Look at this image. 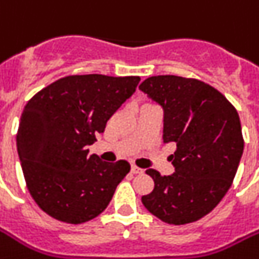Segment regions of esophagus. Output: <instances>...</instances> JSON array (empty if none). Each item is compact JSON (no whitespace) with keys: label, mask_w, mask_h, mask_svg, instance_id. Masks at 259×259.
<instances>
[{"label":"esophagus","mask_w":259,"mask_h":259,"mask_svg":"<svg viewBox=\"0 0 259 259\" xmlns=\"http://www.w3.org/2000/svg\"><path fill=\"white\" fill-rule=\"evenodd\" d=\"M131 173H134V175H140V173H143V169L136 165H131Z\"/></svg>","instance_id":"esophagus-1"}]
</instances>
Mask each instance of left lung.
<instances>
[{
  "label": "left lung",
  "mask_w": 259,
  "mask_h": 259,
  "mask_svg": "<svg viewBox=\"0 0 259 259\" xmlns=\"http://www.w3.org/2000/svg\"><path fill=\"white\" fill-rule=\"evenodd\" d=\"M163 107L164 143H176L170 176L147 169L155 188L142 197L147 210L170 225L202 219L232 187L243 152L238 112L214 87L176 75L147 78L139 86Z\"/></svg>",
  "instance_id": "8db88e82"
}]
</instances>
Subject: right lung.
<instances>
[{
    "instance_id": "right-lung-1",
    "label": "right lung",
    "mask_w": 259,
    "mask_h": 259,
    "mask_svg": "<svg viewBox=\"0 0 259 259\" xmlns=\"http://www.w3.org/2000/svg\"><path fill=\"white\" fill-rule=\"evenodd\" d=\"M139 82V76L70 75L27 102L17 151L31 197L53 219L76 225L110 204L131 166L125 160L103 163L99 156H89L87 147Z\"/></svg>"
}]
</instances>
